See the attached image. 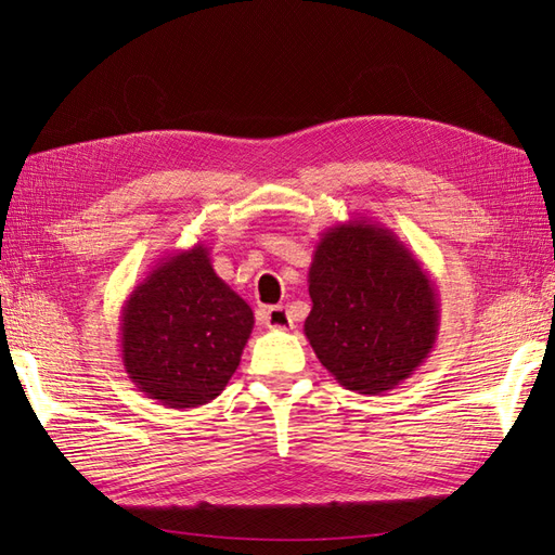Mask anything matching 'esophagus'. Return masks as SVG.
Instances as JSON below:
<instances>
[{"mask_svg":"<svg viewBox=\"0 0 555 555\" xmlns=\"http://www.w3.org/2000/svg\"><path fill=\"white\" fill-rule=\"evenodd\" d=\"M261 322L268 326V328H292L294 326V319L292 314L280 308V306H273V308H266L259 312Z\"/></svg>","mask_w":555,"mask_h":555,"instance_id":"esophagus-1","label":"esophagus"}]
</instances>
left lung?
I'll return each mask as SVG.
<instances>
[{
	"label": "left lung",
	"mask_w": 555,
	"mask_h": 555,
	"mask_svg": "<svg viewBox=\"0 0 555 555\" xmlns=\"http://www.w3.org/2000/svg\"><path fill=\"white\" fill-rule=\"evenodd\" d=\"M306 338L340 386L363 396L396 389L440 331V296L396 233L365 217L328 227L308 271Z\"/></svg>",
	"instance_id": "1"
}]
</instances>
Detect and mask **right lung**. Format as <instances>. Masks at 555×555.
<instances>
[{
  "mask_svg": "<svg viewBox=\"0 0 555 555\" xmlns=\"http://www.w3.org/2000/svg\"><path fill=\"white\" fill-rule=\"evenodd\" d=\"M120 314L129 379L171 410L206 405L220 396L255 328V312L215 273L204 243L162 257Z\"/></svg>",
  "mask_w": 555,
  "mask_h": 555,
  "instance_id": "add662e5",
  "label": "right lung"
}]
</instances>
